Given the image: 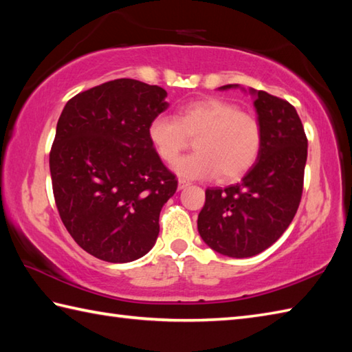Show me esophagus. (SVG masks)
<instances>
[{"instance_id": "obj_1", "label": "esophagus", "mask_w": 352, "mask_h": 352, "mask_svg": "<svg viewBox=\"0 0 352 352\" xmlns=\"http://www.w3.org/2000/svg\"><path fill=\"white\" fill-rule=\"evenodd\" d=\"M189 184H190V183L186 182L184 178H180V180H178V189H180V190H182V189H186Z\"/></svg>"}]
</instances>
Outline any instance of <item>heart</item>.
<instances>
[{"label":"heart","instance_id":"heart-1","mask_svg":"<svg viewBox=\"0 0 352 352\" xmlns=\"http://www.w3.org/2000/svg\"><path fill=\"white\" fill-rule=\"evenodd\" d=\"M195 139L193 154L174 164L183 178H212L226 182L246 174L261 148V126L250 111L222 98H203L186 104L177 118L159 115L148 125V138L155 153L166 163L177 160Z\"/></svg>","mask_w":352,"mask_h":352}]
</instances>
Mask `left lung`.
Masks as SVG:
<instances>
[{
  "mask_svg": "<svg viewBox=\"0 0 352 352\" xmlns=\"http://www.w3.org/2000/svg\"><path fill=\"white\" fill-rule=\"evenodd\" d=\"M239 85L219 87L227 91ZM261 126L257 162L241 183L208 188L198 214L203 241L222 256L245 258L275 243L300 206L307 138L295 107L278 96L250 89Z\"/></svg>",
  "mask_w": 352,
  "mask_h": 352,
  "instance_id": "left-lung-1",
  "label": "left lung"
}]
</instances>
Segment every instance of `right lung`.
I'll return each mask as SVG.
<instances>
[{"instance_id": "obj_1", "label": "right lung", "mask_w": 352, "mask_h": 352, "mask_svg": "<svg viewBox=\"0 0 352 352\" xmlns=\"http://www.w3.org/2000/svg\"><path fill=\"white\" fill-rule=\"evenodd\" d=\"M166 91L119 78L74 96L58 118L50 153L58 214L91 256L129 263L153 248L177 178L148 138L168 109Z\"/></svg>"}]
</instances>
